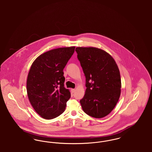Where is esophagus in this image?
Returning <instances> with one entry per match:
<instances>
[{"label": "esophagus", "instance_id": "34e87169", "mask_svg": "<svg viewBox=\"0 0 152 152\" xmlns=\"http://www.w3.org/2000/svg\"><path fill=\"white\" fill-rule=\"evenodd\" d=\"M71 92L72 93H74L75 92V89H71Z\"/></svg>", "mask_w": 152, "mask_h": 152}]
</instances>
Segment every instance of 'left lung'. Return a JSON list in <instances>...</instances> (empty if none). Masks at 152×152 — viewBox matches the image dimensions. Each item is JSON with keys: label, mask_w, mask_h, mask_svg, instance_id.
I'll use <instances>...</instances> for the list:
<instances>
[{"label": "left lung", "mask_w": 152, "mask_h": 152, "mask_svg": "<svg viewBox=\"0 0 152 152\" xmlns=\"http://www.w3.org/2000/svg\"><path fill=\"white\" fill-rule=\"evenodd\" d=\"M87 87L80 104L89 116L100 118L115 107L121 94V77L117 65L109 54L100 49L77 47Z\"/></svg>", "instance_id": "8db88e82"}]
</instances>
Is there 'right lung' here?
<instances>
[{
  "label": "right lung",
  "mask_w": 152,
  "mask_h": 152,
  "mask_svg": "<svg viewBox=\"0 0 152 152\" xmlns=\"http://www.w3.org/2000/svg\"><path fill=\"white\" fill-rule=\"evenodd\" d=\"M75 47L59 48L40 55L32 63L27 81L29 101L36 112L51 120L62 114L71 97L64 87L63 69L75 52Z\"/></svg>",
  "instance_id": "1"
}]
</instances>
